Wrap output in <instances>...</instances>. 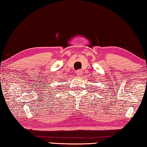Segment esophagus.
Listing matches in <instances>:
<instances>
[{"instance_id":"obj_1","label":"esophagus","mask_w":147,"mask_h":147,"mask_svg":"<svg viewBox=\"0 0 147 147\" xmlns=\"http://www.w3.org/2000/svg\"><path fill=\"white\" fill-rule=\"evenodd\" d=\"M82 71H80V70H78V71H76V75H78V76H80L82 74Z\"/></svg>"}]
</instances>
